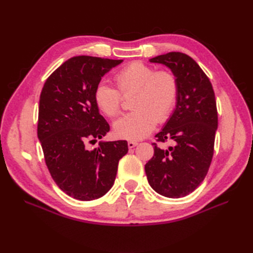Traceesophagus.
<instances>
[{"instance_id": "34e87169", "label": "esophagus", "mask_w": 253, "mask_h": 253, "mask_svg": "<svg viewBox=\"0 0 253 253\" xmlns=\"http://www.w3.org/2000/svg\"><path fill=\"white\" fill-rule=\"evenodd\" d=\"M137 144H138V142H137V141H128L127 142V147L129 148V149H133V148H135L136 147V145Z\"/></svg>"}]
</instances>
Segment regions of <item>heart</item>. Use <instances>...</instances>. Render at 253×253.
Listing matches in <instances>:
<instances>
[{
  "label": "heart",
  "mask_w": 253,
  "mask_h": 253,
  "mask_svg": "<svg viewBox=\"0 0 253 253\" xmlns=\"http://www.w3.org/2000/svg\"><path fill=\"white\" fill-rule=\"evenodd\" d=\"M115 81L122 95H132L134 109L115 121L114 133L121 139L139 140L155 128L157 122L169 118L178 98V82L169 71L134 61L115 75ZM117 88L104 81L99 82L94 91L98 109L109 117L119 114L122 96Z\"/></svg>",
  "instance_id": "1"
}]
</instances>
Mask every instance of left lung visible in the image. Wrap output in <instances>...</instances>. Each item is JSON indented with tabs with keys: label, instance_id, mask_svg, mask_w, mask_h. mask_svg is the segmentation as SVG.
Masks as SVG:
<instances>
[{
	"label": "left lung",
	"instance_id": "obj_1",
	"mask_svg": "<svg viewBox=\"0 0 253 253\" xmlns=\"http://www.w3.org/2000/svg\"><path fill=\"white\" fill-rule=\"evenodd\" d=\"M150 62L170 68L178 82V98L171 117L155 136L160 142L172 139L175 145L164 150L153 143L154 156L144 170L158 194L179 198L193 192L208 173L217 129L215 95L209 78L186 53L168 52Z\"/></svg>",
	"mask_w": 253,
	"mask_h": 253
}]
</instances>
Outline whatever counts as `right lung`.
<instances>
[{"label":"right lung","instance_id":"1","mask_svg":"<svg viewBox=\"0 0 253 253\" xmlns=\"http://www.w3.org/2000/svg\"><path fill=\"white\" fill-rule=\"evenodd\" d=\"M124 60L90 56L68 59L45 82L40 95L38 138L58 187L76 200L93 201L108 193L116 178L126 140L96 142L110 131L94 91L103 76Z\"/></svg>","mask_w":253,"mask_h":253}]
</instances>
